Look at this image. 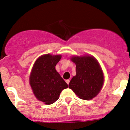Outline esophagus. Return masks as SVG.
<instances>
[{
    "label": "esophagus",
    "mask_w": 130,
    "mask_h": 130,
    "mask_svg": "<svg viewBox=\"0 0 130 130\" xmlns=\"http://www.w3.org/2000/svg\"><path fill=\"white\" fill-rule=\"evenodd\" d=\"M66 82L67 83V84H69V82H70V80L69 79H68V80H66Z\"/></svg>",
    "instance_id": "obj_1"
}]
</instances>
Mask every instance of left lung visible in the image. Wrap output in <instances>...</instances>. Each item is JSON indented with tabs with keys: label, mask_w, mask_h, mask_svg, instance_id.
I'll return each instance as SVG.
<instances>
[{
	"label": "left lung",
	"mask_w": 130,
	"mask_h": 130,
	"mask_svg": "<svg viewBox=\"0 0 130 130\" xmlns=\"http://www.w3.org/2000/svg\"><path fill=\"white\" fill-rule=\"evenodd\" d=\"M71 59L76 65V75L70 81L69 88L82 100H92L100 92L104 81L98 61L89 55L74 56Z\"/></svg>",
	"instance_id": "left-lung-1"
}]
</instances>
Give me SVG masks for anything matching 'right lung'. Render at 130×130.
<instances>
[{
    "label": "right lung",
    "instance_id": "add662e5",
    "mask_svg": "<svg viewBox=\"0 0 130 130\" xmlns=\"http://www.w3.org/2000/svg\"><path fill=\"white\" fill-rule=\"evenodd\" d=\"M61 55L46 54L35 62L29 77V84L35 96L45 104H52L59 98L64 89L68 87L55 69Z\"/></svg>",
    "mask_w": 130,
    "mask_h": 130
}]
</instances>
